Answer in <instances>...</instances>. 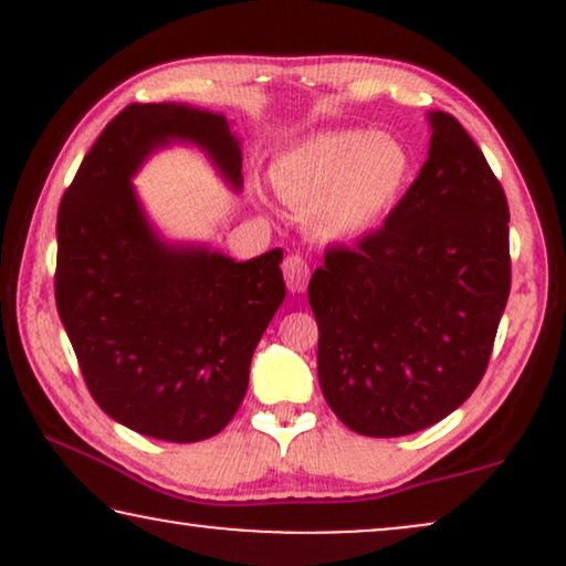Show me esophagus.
Returning <instances> with one entry per match:
<instances>
[{"mask_svg":"<svg viewBox=\"0 0 566 566\" xmlns=\"http://www.w3.org/2000/svg\"><path fill=\"white\" fill-rule=\"evenodd\" d=\"M283 275H285V283H289V289L293 293H301L306 291L312 270H308V262L301 258V254H289V258L283 260Z\"/></svg>","mask_w":566,"mask_h":566,"instance_id":"esophagus-1","label":"esophagus"}]
</instances>
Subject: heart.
Here are the masks:
<instances>
[{"mask_svg": "<svg viewBox=\"0 0 566 566\" xmlns=\"http://www.w3.org/2000/svg\"><path fill=\"white\" fill-rule=\"evenodd\" d=\"M412 151L391 134L327 130L285 151L273 167L281 196L308 213L324 239H353L376 229L412 180Z\"/></svg>", "mask_w": 566, "mask_h": 566, "instance_id": "b5f03b06", "label": "heart"}]
</instances>
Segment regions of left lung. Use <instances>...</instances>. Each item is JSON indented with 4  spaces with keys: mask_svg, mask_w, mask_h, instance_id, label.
<instances>
[{
    "mask_svg": "<svg viewBox=\"0 0 566 566\" xmlns=\"http://www.w3.org/2000/svg\"><path fill=\"white\" fill-rule=\"evenodd\" d=\"M428 118V161L384 227L329 247L308 281L322 394L368 438L409 436L459 409L510 296L505 190L453 115Z\"/></svg>",
    "mask_w": 566,
    "mask_h": 566,
    "instance_id": "8db88e82",
    "label": "left lung"
}]
</instances>
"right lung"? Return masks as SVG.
Instances as JSON below:
<instances>
[{"label": "right lung", "instance_id": "1", "mask_svg": "<svg viewBox=\"0 0 566 566\" xmlns=\"http://www.w3.org/2000/svg\"><path fill=\"white\" fill-rule=\"evenodd\" d=\"M169 142L200 146L239 190L242 149L221 113L123 107L61 198L53 289L99 409L142 436L196 443L242 405L254 347L285 298L283 250L234 262L159 239L130 177Z\"/></svg>", "mask_w": 566, "mask_h": 566}]
</instances>
